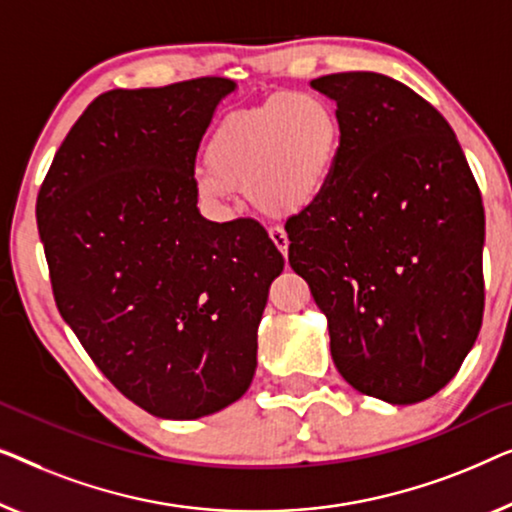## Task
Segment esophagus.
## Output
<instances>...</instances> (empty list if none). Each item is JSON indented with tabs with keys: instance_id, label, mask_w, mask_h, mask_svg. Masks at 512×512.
Instances as JSON below:
<instances>
[{
	"instance_id": "esophagus-1",
	"label": "esophagus",
	"mask_w": 512,
	"mask_h": 512,
	"mask_svg": "<svg viewBox=\"0 0 512 512\" xmlns=\"http://www.w3.org/2000/svg\"><path fill=\"white\" fill-rule=\"evenodd\" d=\"M269 236L273 241V246H276L280 250V255L287 257V248H290V239H287L285 229L283 227H271L269 229Z\"/></svg>"
}]
</instances>
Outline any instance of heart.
<instances>
[{
  "instance_id": "heart-1",
  "label": "heart",
  "mask_w": 512,
  "mask_h": 512,
  "mask_svg": "<svg viewBox=\"0 0 512 512\" xmlns=\"http://www.w3.org/2000/svg\"><path fill=\"white\" fill-rule=\"evenodd\" d=\"M341 148V122L325 97L276 95L253 109L227 115L206 146L199 171L201 197L225 201L246 187L257 211L287 218L327 190Z\"/></svg>"
}]
</instances>
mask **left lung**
Returning a JSON list of instances; mask_svg holds the SVG:
<instances>
[{
	"label": "left lung",
	"mask_w": 512,
	"mask_h": 512,
	"mask_svg": "<svg viewBox=\"0 0 512 512\" xmlns=\"http://www.w3.org/2000/svg\"><path fill=\"white\" fill-rule=\"evenodd\" d=\"M341 122L334 174L287 220L290 266L327 315L331 359L357 392L434 397L482 325L485 208L448 120L373 71L311 81Z\"/></svg>",
	"instance_id": "left-lung-1"
}]
</instances>
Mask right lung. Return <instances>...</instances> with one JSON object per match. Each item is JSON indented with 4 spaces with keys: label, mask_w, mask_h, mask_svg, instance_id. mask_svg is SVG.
Segmentation results:
<instances>
[{
    "label": "right lung",
    "mask_w": 512,
    "mask_h": 512,
    "mask_svg": "<svg viewBox=\"0 0 512 512\" xmlns=\"http://www.w3.org/2000/svg\"><path fill=\"white\" fill-rule=\"evenodd\" d=\"M220 76L99 95L57 148L37 225L57 311L136 406L197 420L241 399L285 259L253 218L211 222L194 162Z\"/></svg>",
    "instance_id": "add662e5"
}]
</instances>
